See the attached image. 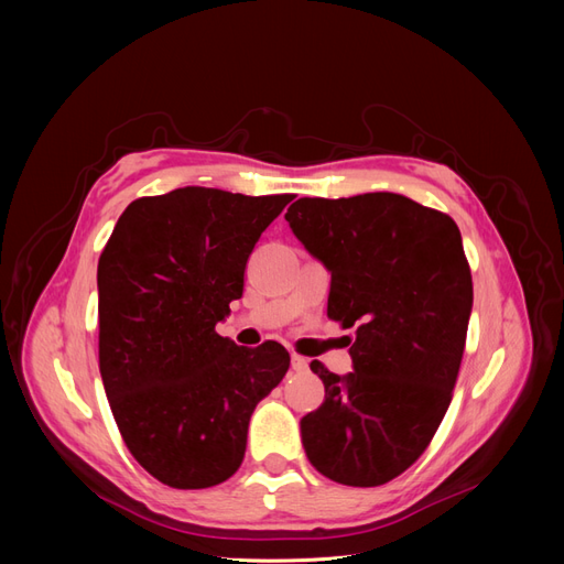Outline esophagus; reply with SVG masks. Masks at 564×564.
<instances>
[{"label":"esophagus","instance_id":"obj_1","mask_svg":"<svg viewBox=\"0 0 564 564\" xmlns=\"http://www.w3.org/2000/svg\"><path fill=\"white\" fill-rule=\"evenodd\" d=\"M290 364H292V370H294V372H306V370H308V359L302 357V354H292Z\"/></svg>","mask_w":564,"mask_h":564}]
</instances>
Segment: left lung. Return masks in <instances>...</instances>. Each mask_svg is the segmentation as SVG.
Listing matches in <instances>:
<instances>
[{"label":"left lung","mask_w":564,"mask_h":564,"mask_svg":"<svg viewBox=\"0 0 564 564\" xmlns=\"http://www.w3.org/2000/svg\"><path fill=\"white\" fill-rule=\"evenodd\" d=\"M285 219L332 272L327 315L354 329L345 377L319 361L324 402L302 419L311 464L379 487L430 446L451 406L473 306L457 224L391 192L300 198Z\"/></svg>","instance_id":"obj_1"}]
</instances>
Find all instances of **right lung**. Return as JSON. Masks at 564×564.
I'll return each mask as SVG.
<instances>
[{
	"label": "right lung",
	"instance_id": "add662e5",
	"mask_svg": "<svg viewBox=\"0 0 564 564\" xmlns=\"http://www.w3.org/2000/svg\"><path fill=\"white\" fill-rule=\"evenodd\" d=\"M292 194L183 187L132 200L98 260V357L132 457L173 489L228 480L256 404L290 368L283 345L237 347L215 324Z\"/></svg>",
	"mask_w": 564,
	"mask_h": 564
}]
</instances>
